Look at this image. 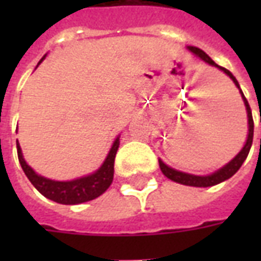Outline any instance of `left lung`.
Masks as SVG:
<instances>
[{
    "label": "left lung",
    "mask_w": 261,
    "mask_h": 261,
    "mask_svg": "<svg viewBox=\"0 0 261 261\" xmlns=\"http://www.w3.org/2000/svg\"><path fill=\"white\" fill-rule=\"evenodd\" d=\"M189 50L194 53L196 56H198L202 61H205L207 64L213 65V67H217L221 71H224L225 74L229 76L230 80L235 82V85L239 88V91L242 93V99H243V102H245V106H246L247 110V117H249V136H247L246 144H245V147L242 148V151L238 155H236L235 158L230 161L229 164L225 165L224 168H221L218 172H215L213 175L210 176H194V175H189V173H183V172H179V170H175L169 168L168 165H165L161 159H159V168L162 170V173H164L168 179L170 180L176 181V183H180V185H186V186H194V187H210V186H215V185H218L221 181L226 180V179H229L232 176L235 175L238 170L241 169L242 164L245 162V159L247 158V155H249V151H250V147H252V142H253V128H254V123H253V117H252V109L249 106V102H247V99L243 95V92H242L241 86L238 84V81L233 75L230 74L229 69L224 68V67H219L218 64H215L213 60L208 57L207 54L204 53L202 50H200L198 47H193L190 46Z\"/></svg>",
    "instance_id": "obj_1"
}]
</instances>
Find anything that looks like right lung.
I'll return each instance as SVG.
<instances>
[{"mask_svg":"<svg viewBox=\"0 0 261 261\" xmlns=\"http://www.w3.org/2000/svg\"><path fill=\"white\" fill-rule=\"evenodd\" d=\"M119 138H117L109 152L108 158L99 168V170L92 175L71 181H54L36 175L31 166L25 162L18 141H16V148H18V159L25 175L43 196L60 204H81V202L91 201L93 198L99 197L112 185L114 175V158L119 149Z\"/></svg>","mask_w":261,"mask_h":261,"instance_id":"right-lung-1","label":"right lung"}]
</instances>
